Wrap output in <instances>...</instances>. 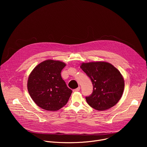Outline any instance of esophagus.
I'll list each match as a JSON object with an SVG mask.
<instances>
[{"label":"esophagus","mask_w":147,"mask_h":147,"mask_svg":"<svg viewBox=\"0 0 147 147\" xmlns=\"http://www.w3.org/2000/svg\"><path fill=\"white\" fill-rule=\"evenodd\" d=\"M80 90V87H78V88H77L73 90V91H74V92H77V91H79Z\"/></svg>","instance_id":"obj_1"}]
</instances>
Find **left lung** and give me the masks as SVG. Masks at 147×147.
Listing matches in <instances>:
<instances>
[{
    "label": "left lung",
    "mask_w": 147,
    "mask_h": 147,
    "mask_svg": "<svg viewBox=\"0 0 147 147\" xmlns=\"http://www.w3.org/2000/svg\"><path fill=\"white\" fill-rule=\"evenodd\" d=\"M80 67L90 78L93 91L86 99L89 105L97 111L114 107L121 98L124 81L120 72L107 62L83 63Z\"/></svg>",
    "instance_id": "8db88e82"
}]
</instances>
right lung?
<instances>
[{"instance_id":"right-lung-1","label":"right lung","mask_w":147,"mask_h":147,"mask_svg":"<svg viewBox=\"0 0 147 147\" xmlns=\"http://www.w3.org/2000/svg\"><path fill=\"white\" fill-rule=\"evenodd\" d=\"M63 62L47 60L37 65L29 76L27 88L34 102L42 109L56 111L67 103L72 93L61 77Z\"/></svg>"}]
</instances>
